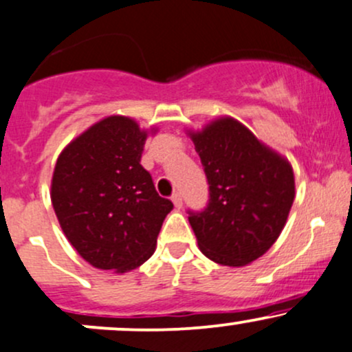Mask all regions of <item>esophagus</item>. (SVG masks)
Masks as SVG:
<instances>
[{
  "label": "esophagus",
  "mask_w": 352,
  "mask_h": 352,
  "mask_svg": "<svg viewBox=\"0 0 352 352\" xmlns=\"http://www.w3.org/2000/svg\"><path fill=\"white\" fill-rule=\"evenodd\" d=\"M172 202H173V206H175L177 208L182 207V195H180L179 192H175V194L172 195Z\"/></svg>",
  "instance_id": "esophagus-1"
}]
</instances>
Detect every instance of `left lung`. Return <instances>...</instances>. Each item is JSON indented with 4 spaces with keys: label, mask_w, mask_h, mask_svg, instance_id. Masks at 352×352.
Listing matches in <instances>:
<instances>
[{
    "label": "left lung",
    "mask_w": 352,
    "mask_h": 352,
    "mask_svg": "<svg viewBox=\"0 0 352 352\" xmlns=\"http://www.w3.org/2000/svg\"><path fill=\"white\" fill-rule=\"evenodd\" d=\"M190 135L208 184L207 206L187 210L200 250L229 267L250 264L283 232L294 202L292 167L234 118Z\"/></svg>",
    "instance_id": "8db88e82"
}]
</instances>
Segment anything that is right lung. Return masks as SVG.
Wrapping results in <instances>:
<instances>
[{"label": "right lung", "mask_w": 352, "mask_h": 352, "mask_svg": "<svg viewBox=\"0 0 352 352\" xmlns=\"http://www.w3.org/2000/svg\"><path fill=\"white\" fill-rule=\"evenodd\" d=\"M145 140L133 120L108 117L58 157L53 208L69 244L96 269L126 272L144 264L173 207L142 167Z\"/></svg>", "instance_id": "add662e5"}]
</instances>
